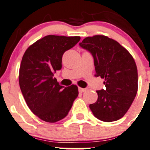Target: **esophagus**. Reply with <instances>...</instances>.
Listing matches in <instances>:
<instances>
[{"instance_id": "obj_1", "label": "esophagus", "mask_w": 150, "mask_h": 150, "mask_svg": "<svg viewBox=\"0 0 150 150\" xmlns=\"http://www.w3.org/2000/svg\"><path fill=\"white\" fill-rule=\"evenodd\" d=\"M78 91H79V92H81V93H83V92L86 91V88H83L79 87V88H78Z\"/></svg>"}]
</instances>
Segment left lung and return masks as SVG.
<instances>
[{
	"mask_svg": "<svg viewBox=\"0 0 150 150\" xmlns=\"http://www.w3.org/2000/svg\"><path fill=\"white\" fill-rule=\"evenodd\" d=\"M80 46L91 53L95 76L104 79L106 89L96 91L98 99L89 105L93 115L104 122L119 120L134 102L138 91V72L132 55L103 35L87 37Z\"/></svg>",
	"mask_w": 150,
	"mask_h": 150,
	"instance_id": "1",
	"label": "left lung"
}]
</instances>
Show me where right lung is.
<instances>
[{"mask_svg": "<svg viewBox=\"0 0 150 150\" xmlns=\"http://www.w3.org/2000/svg\"><path fill=\"white\" fill-rule=\"evenodd\" d=\"M80 40V36L49 35L24 54L19 72L21 91L30 110L44 121L56 122L65 117L78 96L76 85L64 88L53 76L61 69L64 53Z\"/></svg>", "mask_w": 150, "mask_h": 150, "instance_id": "obj_1", "label": "right lung"}]
</instances>
